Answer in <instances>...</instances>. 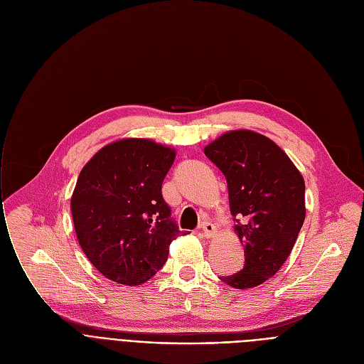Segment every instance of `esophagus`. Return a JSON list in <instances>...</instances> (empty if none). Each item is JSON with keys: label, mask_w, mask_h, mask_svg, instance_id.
I'll use <instances>...</instances> for the list:
<instances>
[{"label": "esophagus", "mask_w": 364, "mask_h": 364, "mask_svg": "<svg viewBox=\"0 0 364 364\" xmlns=\"http://www.w3.org/2000/svg\"><path fill=\"white\" fill-rule=\"evenodd\" d=\"M200 230H202V235L205 237H213L215 235V232H217V225L213 224L211 221H203L200 224Z\"/></svg>", "instance_id": "obj_1"}]
</instances>
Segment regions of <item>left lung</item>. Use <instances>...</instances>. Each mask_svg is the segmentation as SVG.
I'll return each instance as SVG.
<instances>
[{"mask_svg": "<svg viewBox=\"0 0 364 364\" xmlns=\"http://www.w3.org/2000/svg\"><path fill=\"white\" fill-rule=\"evenodd\" d=\"M227 180L235 230L245 264L220 279L250 289L273 277L288 259L305 218V184L288 155L254 131L227 132L205 147Z\"/></svg>", "mask_w": 364, "mask_h": 364, "instance_id": "8db88e82", "label": "left lung"}]
</instances>
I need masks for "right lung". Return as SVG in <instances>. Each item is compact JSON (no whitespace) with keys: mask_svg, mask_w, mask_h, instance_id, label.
I'll return each instance as SVG.
<instances>
[{"mask_svg":"<svg viewBox=\"0 0 364 364\" xmlns=\"http://www.w3.org/2000/svg\"><path fill=\"white\" fill-rule=\"evenodd\" d=\"M174 158L169 147L127 139L105 146L82 168L70 200L73 225L105 277L140 284L166 262L171 242L181 235L162 196Z\"/></svg>","mask_w":364,"mask_h":364,"instance_id":"right-lung-1","label":"right lung"}]
</instances>
